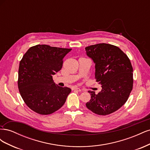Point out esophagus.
I'll use <instances>...</instances> for the list:
<instances>
[{
    "instance_id": "esophagus-1",
    "label": "esophagus",
    "mask_w": 150,
    "mask_h": 150,
    "mask_svg": "<svg viewBox=\"0 0 150 150\" xmlns=\"http://www.w3.org/2000/svg\"><path fill=\"white\" fill-rule=\"evenodd\" d=\"M72 90L77 91H81V89L80 88H74L73 89H72Z\"/></svg>"
}]
</instances>
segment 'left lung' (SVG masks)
Here are the masks:
<instances>
[{
    "instance_id": "obj_1",
    "label": "left lung",
    "mask_w": 150,
    "mask_h": 150,
    "mask_svg": "<svg viewBox=\"0 0 150 150\" xmlns=\"http://www.w3.org/2000/svg\"><path fill=\"white\" fill-rule=\"evenodd\" d=\"M95 64V78L102 86L98 94L89 91L91 99L86 104L99 115L117 111L128 100L133 89V67L126 54L116 46L98 44L85 48Z\"/></svg>"
}]
</instances>
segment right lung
Returning <instances> with one entry per match:
<instances>
[{"mask_svg": "<svg viewBox=\"0 0 150 150\" xmlns=\"http://www.w3.org/2000/svg\"><path fill=\"white\" fill-rule=\"evenodd\" d=\"M71 49L39 44L30 47L22 57L18 88L30 110L47 115L64 105L71 89L56 85L52 76L61 69L63 58Z\"/></svg>", "mask_w": 150, "mask_h": 150, "instance_id": "add662e5", "label": "right lung"}]
</instances>
